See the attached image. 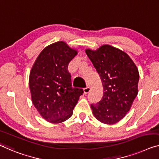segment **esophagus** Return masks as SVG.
<instances>
[{
    "label": "esophagus",
    "instance_id": "1",
    "mask_svg": "<svg viewBox=\"0 0 159 159\" xmlns=\"http://www.w3.org/2000/svg\"><path fill=\"white\" fill-rule=\"evenodd\" d=\"M89 92H90V88L89 87H87L86 88H84V94H88Z\"/></svg>",
    "mask_w": 159,
    "mask_h": 159
}]
</instances>
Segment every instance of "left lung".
I'll return each mask as SVG.
<instances>
[{
	"label": "left lung",
	"instance_id": "obj_1",
	"mask_svg": "<svg viewBox=\"0 0 159 159\" xmlns=\"http://www.w3.org/2000/svg\"><path fill=\"white\" fill-rule=\"evenodd\" d=\"M101 79L103 97L91 104L97 120L106 124L119 121L130 110L138 94L139 70L125 52L109 45L85 50Z\"/></svg>",
	"mask_w": 159,
	"mask_h": 159
}]
</instances>
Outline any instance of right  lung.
Segmentation results:
<instances>
[{
    "mask_svg": "<svg viewBox=\"0 0 159 159\" xmlns=\"http://www.w3.org/2000/svg\"><path fill=\"white\" fill-rule=\"evenodd\" d=\"M77 54L63 41L47 46L35 61L29 77L32 102L50 123H62L72 116L83 89L73 88L69 62Z\"/></svg>",
    "mask_w": 159,
    "mask_h": 159,
    "instance_id": "1",
    "label": "right lung"
}]
</instances>
